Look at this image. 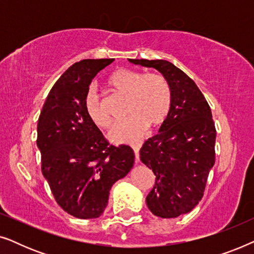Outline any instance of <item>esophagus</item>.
Listing matches in <instances>:
<instances>
[{
	"mask_svg": "<svg viewBox=\"0 0 254 254\" xmlns=\"http://www.w3.org/2000/svg\"><path fill=\"white\" fill-rule=\"evenodd\" d=\"M131 148H133V150H134V152H135V162L138 163V161H140V154H138V151H140L141 143H134V144H131Z\"/></svg>",
	"mask_w": 254,
	"mask_h": 254,
	"instance_id": "obj_1",
	"label": "esophagus"
}]
</instances>
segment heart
Instances as JSON below:
<instances>
[{
    "label": "heart",
    "mask_w": 254,
    "mask_h": 254,
    "mask_svg": "<svg viewBox=\"0 0 254 254\" xmlns=\"http://www.w3.org/2000/svg\"><path fill=\"white\" fill-rule=\"evenodd\" d=\"M106 85L114 92L127 96L124 120L117 123L110 130L113 142L136 141L145 127H157L169 117L172 107V91L169 82L159 74H144L119 68L106 78ZM86 116L93 125L107 128L111 120L104 110L102 100L95 89H89L84 98Z\"/></svg>",
    "instance_id": "obj_1"
}]
</instances>
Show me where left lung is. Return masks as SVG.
<instances>
[{"label":"left lung","instance_id":"1","mask_svg":"<svg viewBox=\"0 0 254 254\" xmlns=\"http://www.w3.org/2000/svg\"><path fill=\"white\" fill-rule=\"evenodd\" d=\"M134 64L155 68L169 82L172 107L159 133L144 141L143 164L156 176L147 206L156 216L178 217L200 202L215 164L216 128L210 106L192 78L166 60L129 59Z\"/></svg>","mask_w":254,"mask_h":254}]
</instances>
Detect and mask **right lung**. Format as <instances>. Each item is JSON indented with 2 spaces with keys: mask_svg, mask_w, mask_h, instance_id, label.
<instances>
[{
  "mask_svg": "<svg viewBox=\"0 0 254 254\" xmlns=\"http://www.w3.org/2000/svg\"><path fill=\"white\" fill-rule=\"evenodd\" d=\"M113 61L86 59L69 67L48 93L38 120L41 172L59 206L83 220L104 213L111 187L134 164L133 149L111 144L84 109L92 78Z\"/></svg>",
  "mask_w": 254,
  "mask_h": 254,
  "instance_id": "1",
  "label": "right lung"
}]
</instances>
